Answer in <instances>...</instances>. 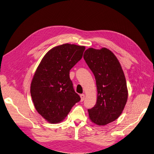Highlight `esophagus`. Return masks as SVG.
<instances>
[{"label": "esophagus", "mask_w": 154, "mask_h": 154, "mask_svg": "<svg viewBox=\"0 0 154 154\" xmlns=\"http://www.w3.org/2000/svg\"><path fill=\"white\" fill-rule=\"evenodd\" d=\"M85 94H80V97H81V101H83V100H84V99H85Z\"/></svg>", "instance_id": "34e87169"}]
</instances>
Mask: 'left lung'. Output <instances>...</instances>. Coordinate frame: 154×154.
Wrapping results in <instances>:
<instances>
[{
    "instance_id": "8db88e82",
    "label": "left lung",
    "mask_w": 154,
    "mask_h": 154,
    "mask_svg": "<svg viewBox=\"0 0 154 154\" xmlns=\"http://www.w3.org/2000/svg\"><path fill=\"white\" fill-rule=\"evenodd\" d=\"M96 82L97 100L88 109L92 123L104 126L117 119L122 114L128 99L127 82L118 59L109 49H87L83 54Z\"/></svg>"
}]
</instances>
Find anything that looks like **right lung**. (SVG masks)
<instances>
[{"instance_id":"1","label":"right lung","mask_w":154,"mask_h":154,"mask_svg":"<svg viewBox=\"0 0 154 154\" xmlns=\"http://www.w3.org/2000/svg\"><path fill=\"white\" fill-rule=\"evenodd\" d=\"M85 47L64 44L55 46L42 59L32 77L30 92L38 114L48 122H62L80 100L69 72L82 58Z\"/></svg>"}]
</instances>
